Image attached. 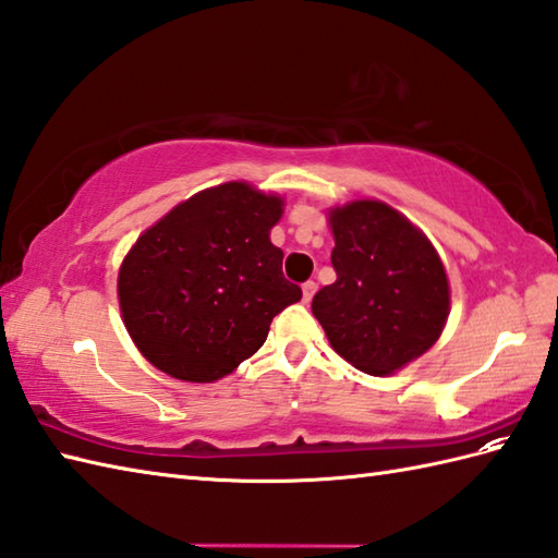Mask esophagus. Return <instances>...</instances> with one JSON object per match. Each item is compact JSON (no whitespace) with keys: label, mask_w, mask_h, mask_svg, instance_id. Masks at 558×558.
I'll return each instance as SVG.
<instances>
[{"label":"esophagus","mask_w":558,"mask_h":558,"mask_svg":"<svg viewBox=\"0 0 558 558\" xmlns=\"http://www.w3.org/2000/svg\"><path fill=\"white\" fill-rule=\"evenodd\" d=\"M314 292H316V282H314V280H306L304 286H302V300H304V302H312Z\"/></svg>","instance_id":"34e87169"}]
</instances>
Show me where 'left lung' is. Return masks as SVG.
<instances>
[{"mask_svg":"<svg viewBox=\"0 0 558 558\" xmlns=\"http://www.w3.org/2000/svg\"><path fill=\"white\" fill-rule=\"evenodd\" d=\"M336 282L312 312L330 348L354 369L393 374L422 357L450 312L446 268L420 228L384 201H352L328 213Z\"/></svg>","mask_w":558,"mask_h":558,"instance_id":"1","label":"left lung"}]
</instances>
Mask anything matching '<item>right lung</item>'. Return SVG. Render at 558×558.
I'll use <instances>...</instances> for the list:
<instances>
[{
  "label": "right lung",
  "instance_id": "obj_1",
  "mask_svg": "<svg viewBox=\"0 0 558 558\" xmlns=\"http://www.w3.org/2000/svg\"><path fill=\"white\" fill-rule=\"evenodd\" d=\"M282 198L246 182L204 189L138 236L117 294L138 352L180 381L210 384L264 345L272 316L302 300L270 228Z\"/></svg>",
  "mask_w": 558,
  "mask_h": 558
}]
</instances>
